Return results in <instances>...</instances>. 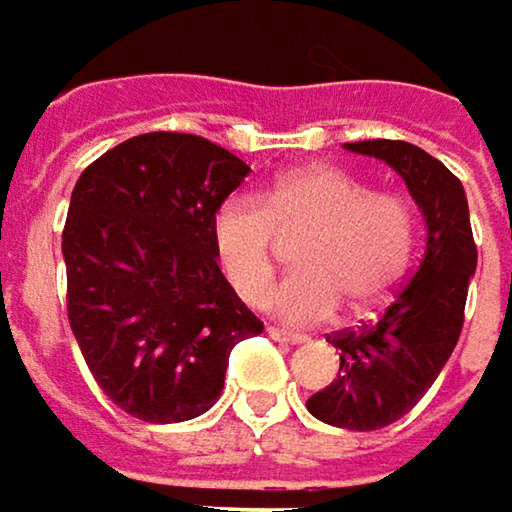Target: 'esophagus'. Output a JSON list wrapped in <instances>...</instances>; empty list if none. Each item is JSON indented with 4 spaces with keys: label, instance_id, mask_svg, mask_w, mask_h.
I'll return each mask as SVG.
<instances>
[{
    "label": "esophagus",
    "instance_id": "obj_1",
    "mask_svg": "<svg viewBox=\"0 0 512 512\" xmlns=\"http://www.w3.org/2000/svg\"><path fill=\"white\" fill-rule=\"evenodd\" d=\"M269 338L272 341H278V344H287V347H299V344H305L308 338L305 335H296V332H287V329H269Z\"/></svg>",
    "mask_w": 512,
    "mask_h": 512
}]
</instances>
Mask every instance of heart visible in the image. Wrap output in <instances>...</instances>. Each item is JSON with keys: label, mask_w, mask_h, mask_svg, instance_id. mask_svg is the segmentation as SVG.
<instances>
[{"label": "heart", "mask_w": 512, "mask_h": 512, "mask_svg": "<svg viewBox=\"0 0 512 512\" xmlns=\"http://www.w3.org/2000/svg\"><path fill=\"white\" fill-rule=\"evenodd\" d=\"M311 225L287 275L266 305L290 323H320L341 308V296L367 311L391 296L403 278L415 216L403 195L370 186L335 165H305L281 174L263 204L228 198L210 222L213 252L240 299L257 302L275 272V228Z\"/></svg>", "instance_id": "b5f03b06"}]
</instances>
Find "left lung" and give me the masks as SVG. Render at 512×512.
Instances as JSON below:
<instances>
[{
  "mask_svg": "<svg viewBox=\"0 0 512 512\" xmlns=\"http://www.w3.org/2000/svg\"><path fill=\"white\" fill-rule=\"evenodd\" d=\"M344 148L391 165L427 225V249L415 275L373 323L329 338L341 353L338 379L308 397V412L317 421L367 433L403 418L448 364L460 341L477 246L465 189L436 156L391 139Z\"/></svg>",
  "mask_w": 512,
  "mask_h": 512,
  "instance_id": "obj_1",
  "label": "left lung"
}]
</instances>
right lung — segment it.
Segmentation results:
<instances>
[{
    "mask_svg": "<svg viewBox=\"0 0 512 512\" xmlns=\"http://www.w3.org/2000/svg\"><path fill=\"white\" fill-rule=\"evenodd\" d=\"M252 168L192 133H145L94 159L61 234L67 317L112 403L151 424L204 415L231 350L263 332L222 275L210 222Z\"/></svg>",
    "mask_w": 512,
    "mask_h": 512,
    "instance_id": "1",
    "label": "right lung"
}]
</instances>
